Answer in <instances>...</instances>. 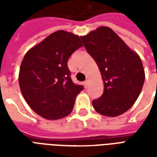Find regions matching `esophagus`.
<instances>
[{
	"label": "esophagus",
	"mask_w": 157,
	"mask_h": 157,
	"mask_svg": "<svg viewBox=\"0 0 157 157\" xmlns=\"http://www.w3.org/2000/svg\"><path fill=\"white\" fill-rule=\"evenodd\" d=\"M88 84H89V80H88V79H86L85 82H84V85H85L86 87H87Z\"/></svg>",
	"instance_id": "obj_1"
}]
</instances>
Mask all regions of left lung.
Here are the masks:
<instances>
[{"mask_svg": "<svg viewBox=\"0 0 157 157\" xmlns=\"http://www.w3.org/2000/svg\"><path fill=\"white\" fill-rule=\"evenodd\" d=\"M81 39L98 66L104 86L101 98L92 101L93 108L103 116L121 115L134 105L144 85L141 59L108 27H99Z\"/></svg>", "mask_w": 157, "mask_h": 157, "instance_id": "left-lung-1", "label": "left lung"}]
</instances>
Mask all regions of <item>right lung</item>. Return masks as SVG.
Returning a JSON list of instances; mask_svg holds the SVG:
<instances>
[{
  "label": "right lung",
  "mask_w": 157,
  "mask_h": 157,
  "mask_svg": "<svg viewBox=\"0 0 157 157\" xmlns=\"http://www.w3.org/2000/svg\"><path fill=\"white\" fill-rule=\"evenodd\" d=\"M82 46L78 35L59 30L25 54L19 71V86L37 114L57 120L71 113L75 98L84 87L71 81L67 61Z\"/></svg>",
  "instance_id": "right-lung-1"
}]
</instances>
